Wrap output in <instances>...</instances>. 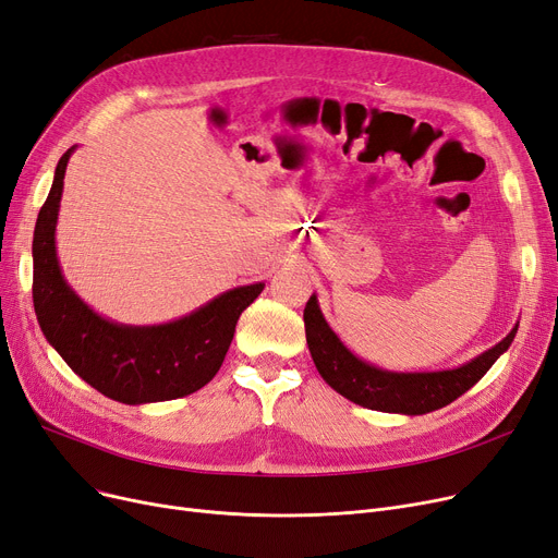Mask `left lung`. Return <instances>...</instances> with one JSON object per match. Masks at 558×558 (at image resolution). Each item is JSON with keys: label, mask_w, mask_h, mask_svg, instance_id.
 Here are the masks:
<instances>
[{"label": "left lung", "mask_w": 558, "mask_h": 558, "mask_svg": "<svg viewBox=\"0 0 558 558\" xmlns=\"http://www.w3.org/2000/svg\"><path fill=\"white\" fill-rule=\"evenodd\" d=\"M305 337L322 378L349 401L380 410V413L426 415L465 395L486 374L495 360L511 347L518 326L499 344L472 362L442 372H387L353 355L324 319L317 296H310L305 310Z\"/></svg>", "instance_id": "1"}]
</instances>
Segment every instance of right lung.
<instances>
[{
	"label": "right lung",
	"mask_w": 558,
	"mask_h": 558,
	"mask_svg": "<svg viewBox=\"0 0 558 558\" xmlns=\"http://www.w3.org/2000/svg\"><path fill=\"white\" fill-rule=\"evenodd\" d=\"M72 150L75 145L57 163L34 230L32 292L45 339L80 378L120 403L171 401L201 390L221 369L239 314L264 282L234 287L171 324L123 326L95 314L72 292L57 257L54 230Z\"/></svg>",
	"instance_id": "obj_1"
}]
</instances>
